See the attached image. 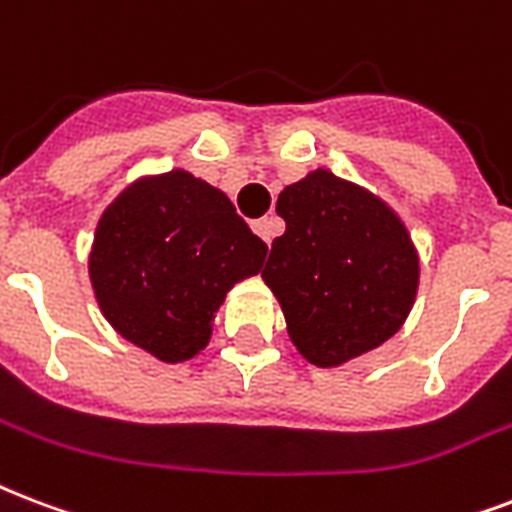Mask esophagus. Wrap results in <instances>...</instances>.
Listing matches in <instances>:
<instances>
[{
    "label": "esophagus",
    "instance_id": "obj_1",
    "mask_svg": "<svg viewBox=\"0 0 512 512\" xmlns=\"http://www.w3.org/2000/svg\"><path fill=\"white\" fill-rule=\"evenodd\" d=\"M252 230H255L265 244H271L273 236L282 233V220H279V217H260V220L252 222Z\"/></svg>",
    "mask_w": 512,
    "mask_h": 512
}]
</instances>
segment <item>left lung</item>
<instances>
[{
  "mask_svg": "<svg viewBox=\"0 0 512 512\" xmlns=\"http://www.w3.org/2000/svg\"><path fill=\"white\" fill-rule=\"evenodd\" d=\"M276 214L287 230L273 239L263 279L300 354L333 368L392 338L419 284L416 249L395 212L319 169L284 187Z\"/></svg>",
  "mask_w": 512,
  "mask_h": 512,
  "instance_id": "8db88e82",
  "label": "left lung"
}]
</instances>
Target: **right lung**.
<instances>
[{"instance_id":"add662e5","label":"right lung","mask_w":512,"mask_h":512,"mask_svg":"<svg viewBox=\"0 0 512 512\" xmlns=\"http://www.w3.org/2000/svg\"><path fill=\"white\" fill-rule=\"evenodd\" d=\"M265 252L217 187L169 171L128 187L104 212L91 282L117 333L182 362L204 349L225 292L260 271Z\"/></svg>"}]
</instances>
